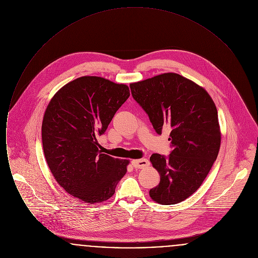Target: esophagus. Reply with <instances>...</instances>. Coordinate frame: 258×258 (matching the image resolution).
Wrapping results in <instances>:
<instances>
[{
  "label": "esophagus",
  "mask_w": 258,
  "mask_h": 258,
  "mask_svg": "<svg viewBox=\"0 0 258 258\" xmlns=\"http://www.w3.org/2000/svg\"><path fill=\"white\" fill-rule=\"evenodd\" d=\"M132 164L135 168H145L149 165L147 159H140V160H132Z\"/></svg>",
  "instance_id": "esophagus-1"
}]
</instances>
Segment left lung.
<instances>
[{
	"mask_svg": "<svg viewBox=\"0 0 258 258\" xmlns=\"http://www.w3.org/2000/svg\"><path fill=\"white\" fill-rule=\"evenodd\" d=\"M130 87L157 134L170 128L169 157L153 154L150 158L160 176L150 197L162 205L180 203L199 188L218 157L221 133L216 104L203 87L174 73Z\"/></svg>",
	"mask_w": 258,
	"mask_h": 258,
	"instance_id": "8db88e82",
	"label": "left lung"
}]
</instances>
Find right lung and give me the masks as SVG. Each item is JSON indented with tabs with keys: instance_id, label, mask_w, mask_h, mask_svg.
Masks as SVG:
<instances>
[{
	"instance_id": "right-lung-1",
	"label": "right lung",
	"mask_w": 258,
	"mask_h": 258,
	"mask_svg": "<svg viewBox=\"0 0 258 258\" xmlns=\"http://www.w3.org/2000/svg\"><path fill=\"white\" fill-rule=\"evenodd\" d=\"M128 97L125 84L87 75L61 87L45 109L41 125L45 160L57 183L80 201H106L126 173L130 160L102 154L97 137Z\"/></svg>"
}]
</instances>
